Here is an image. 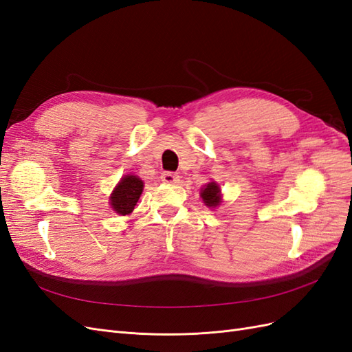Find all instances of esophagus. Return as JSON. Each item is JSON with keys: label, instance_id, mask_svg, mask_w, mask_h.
I'll return each mask as SVG.
<instances>
[{"label": "esophagus", "instance_id": "1", "mask_svg": "<svg viewBox=\"0 0 352 352\" xmlns=\"http://www.w3.org/2000/svg\"><path fill=\"white\" fill-rule=\"evenodd\" d=\"M162 180L164 184H177L179 182V175L173 172H164L162 175Z\"/></svg>", "mask_w": 352, "mask_h": 352}]
</instances>
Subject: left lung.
<instances>
[{
    "mask_svg": "<svg viewBox=\"0 0 352 352\" xmlns=\"http://www.w3.org/2000/svg\"><path fill=\"white\" fill-rule=\"evenodd\" d=\"M201 198L204 201V204L210 208H216L221 202V194L220 186L216 182H210L204 188L201 189Z\"/></svg>",
    "mask_w": 352,
    "mask_h": 352,
    "instance_id": "1",
    "label": "left lung"
}]
</instances>
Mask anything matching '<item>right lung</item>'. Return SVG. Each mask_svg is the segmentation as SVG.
I'll list each match as a JSON object with an SVG mask.
<instances>
[{
  "label": "right lung",
  "mask_w": 352,
  "mask_h": 352,
  "mask_svg": "<svg viewBox=\"0 0 352 352\" xmlns=\"http://www.w3.org/2000/svg\"><path fill=\"white\" fill-rule=\"evenodd\" d=\"M144 190L142 180L133 176L126 175L114 188L113 194L110 197V206L111 208L120 216H127L133 211L138 199H140Z\"/></svg>",
  "instance_id": "obj_1"
}]
</instances>
